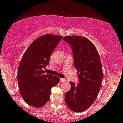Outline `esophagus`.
I'll return each instance as SVG.
<instances>
[{"instance_id":"obj_1","label":"esophagus","mask_w":123,"mask_h":123,"mask_svg":"<svg viewBox=\"0 0 123 123\" xmlns=\"http://www.w3.org/2000/svg\"><path fill=\"white\" fill-rule=\"evenodd\" d=\"M66 81V79H64V78H60V82H64Z\"/></svg>"}]
</instances>
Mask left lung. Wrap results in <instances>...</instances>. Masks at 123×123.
Returning <instances> with one entry per match:
<instances>
[{
	"instance_id": "1",
	"label": "left lung",
	"mask_w": 123,
	"mask_h": 123,
	"mask_svg": "<svg viewBox=\"0 0 123 123\" xmlns=\"http://www.w3.org/2000/svg\"><path fill=\"white\" fill-rule=\"evenodd\" d=\"M63 39L72 49L80 82L75 85L70 81L71 88L66 93L64 100L71 111L83 112L94 103L100 89L103 77L100 58L95 45L86 37L69 36Z\"/></svg>"
}]
</instances>
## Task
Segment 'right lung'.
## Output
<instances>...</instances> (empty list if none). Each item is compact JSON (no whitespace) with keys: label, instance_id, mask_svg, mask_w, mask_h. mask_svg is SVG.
Instances as JSON below:
<instances>
[{"label":"right lung","instance_id":"right-lung-1","mask_svg":"<svg viewBox=\"0 0 123 123\" xmlns=\"http://www.w3.org/2000/svg\"><path fill=\"white\" fill-rule=\"evenodd\" d=\"M62 38L55 35H44L33 42L25 51L18 68L19 92L24 100L32 107L44 106L50 99L51 88L58 84L60 78L45 74V66Z\"/></svg>","mask_w":123,"mask_h":123}]
</instances>
